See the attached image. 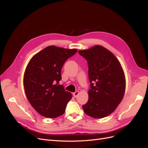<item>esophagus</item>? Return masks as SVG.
I'll use <instances>...</instances> for the list:
<instances>
[{
	"mask_svg": "<svg viewBox=\"0 0 148 148\" xmlns=\"http://www.w3.org/2000/svg\"><path fill=\"white\" fill-rule=\"evenodd\" d=\"M79 90H77L74 93H73V96L74 97H77V96L79 95Z\"/></svg>",
	"mask_w": 148,
	"mask_h": 148,
	"instance_id": "1",
	"label": "esophagus"
}]
</instances>
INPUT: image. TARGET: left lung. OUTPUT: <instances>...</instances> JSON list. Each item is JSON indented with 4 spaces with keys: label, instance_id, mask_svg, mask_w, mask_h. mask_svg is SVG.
Returning a JSON list of instances; mask_svg holds the SVG:
<instances>
[{
    "label": "left lung",
    "instance_id": "left-lung-1",
    "mask_svg": "<svg viewBox=\"0 0 148 148\" xmlns=\"http://www.w3.org/2000/svg\"><path fill=\"white\" fill-rule=\"evenodd\" d=\"M79 53L88 60L90 89L89 99L82 106L84 113L95 119L113 113L125 94V74L119 60L108 50L97 45ZM94 81L95 84H92Z\"/></svg>",
    "mask_w": 148,
    "mask_h": 148
}]
</instances>
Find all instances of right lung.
Segmentation results:
<instances>
[{"label": "right lung", "mask_w": 148, "mask_h": 148, "mask_svg": "<svg viewBox=\"0 0 148 148\" xmlns=\"http://www.w3.org/2000/svg\"><path fill=\"white\" fill-rule=\"evenodd\" d=\"M77 51L48 46L35 54L26 68L23 84L27 98L34 109L45 118L63 114L72 95L59 84L65 62Z\"/></svg>", "instance_id": "add662e5"}]
</instances>
